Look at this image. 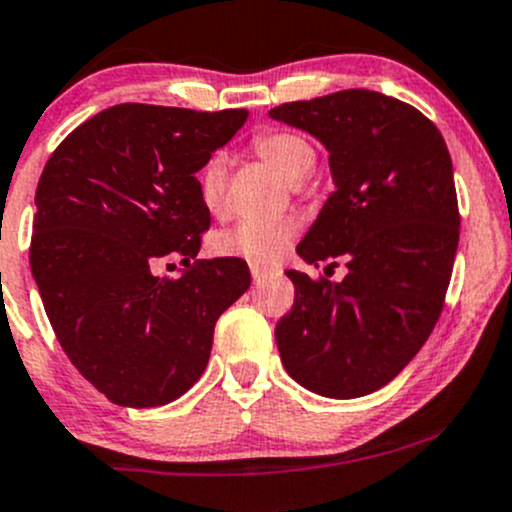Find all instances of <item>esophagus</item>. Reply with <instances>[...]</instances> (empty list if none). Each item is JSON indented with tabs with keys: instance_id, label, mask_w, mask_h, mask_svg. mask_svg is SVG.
<instances>
[{
	"instance_id": "34e87169",
	"label": "esophagus",
	"mask_w": 512,
	"mask_h": 512,
	"mask_svg": "<svg viewBox=\"0 0 512 512\" xmlns=\"http://www.w3.org/2000/svg\"><path fill=\"white\" fill-rule=\"evenodd\" d=\"M251 276H254V283H256V285H261L263 280H266L268 276H271V271H266V268H256V266H251Z\"/></svg>"
}]
</instances>
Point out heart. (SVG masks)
Listing matches in <instances>:
<instances>
[{"instance_id":"b5f03b06","label":"heart","mask_w":512,"mask_h":512,"mask_svg":"<svg viewBox=\"0 0 512 512\" xmlns=\"http://www.w3.org/2000/svg\"><path fill=\"white\" fill-rule=\"evenodd\" d=\"M251 148L263 163L290 183H298L315 166V148L305 136L285 129H268L251 139ZM200 202L210 214L224 212L227 195V158L224 153H212L197 175ZM298 234V222L290 217L280 219H241L212 239V251L217 256L239 258L256 268H271L288 251L290 241Z\"/></svg>"}]
</instances>
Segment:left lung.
Returning a JSON list of instances; mask_svg holds the SVG:
<instances>
[{"mask_svg":"<svg viewBox=\"0 0 512 512\" xmlns=\"http://www.w3.org/2000/svg\"><path fill=\"white\" fill-rule=\"evenodd\" d=\"M271 117L327 146L337 185L298 254L349 268L342 283L288 271L280 359L312 393L361 398L410 364L442 315L459 246L452 158L425 114L381 92L285 102Z\"/></svg>","mask_w":512,"mask_h":512,"instance_id":"1","label":"left lung"}]
</instances>
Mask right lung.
I'll return each mask as SVG.
<instances>
[{"instance_id": "obj_1", "label": "right lung", "mask_w": 512, "mask_h": 512, "mask_svg": "<svg viewBox=\"0 0 512 512\" xmlns=\"http://www.w3.org/2000/svg\"><path fill=\"white\" fill-rule=\"evenodd\" d=\"M246 117L117 104L43 168L31 273L70 364L122 408H158L195 386L214 324L251 285L246 261L197 258L210 212L195 173ZM170 257L186 263L181 276L156 277Z\"/></svg>"}]
</instances>
